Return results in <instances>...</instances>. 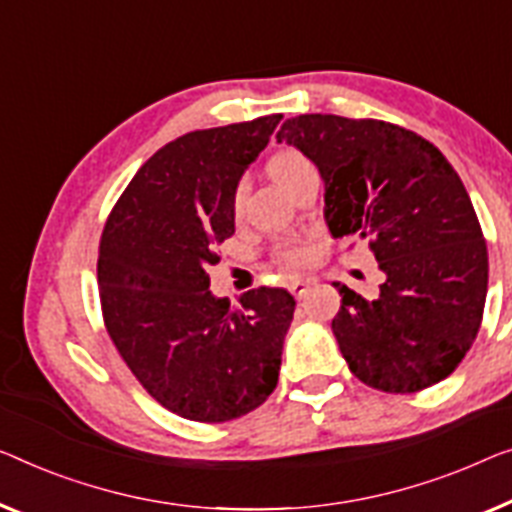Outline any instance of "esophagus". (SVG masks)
I'll list each match as a JSON object with an SVG mask.
<instances>
[{"mask_svg":"<svg viewBox=\"0 0 512 512\" xmlns=\"http://www.w3.org/2000/svg\"><path fill=\"white\" fill-rule=\"evenodd\" d=\"M310 287H312V280H292V282H289V292H292L296 299H303V296L310 292Z\"/></svg>","mask_w":512,"mask_h":512,"instance_id":"1","label":"esophagus"}]
</instances>
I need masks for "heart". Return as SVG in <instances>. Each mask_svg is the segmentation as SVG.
<instances>
[{
  "label": "heart",
  "mask_w": 512,
  "mask_h": 512,
  "mask_svg": "<svg viewBox=\"0 0 512 512\" xmlns=\"http://www.w3.org/2000/svg\"><path fill=\"white\" fill-rule=\"evenodd\" d=\"M310 167H312L310 160L305 158L303 154H299V151H280V154L271 158L269 172H271V177L287 190L289 183L299 177L301 172L310 170ZM243 209H246V183L239 181V183H236L234 193H232V213L236 218H239ZM278 257H280V262L287 264V266H303V264L310 262L312 253H310L308 246H303V243H289V246L280 248Z\"/></svg>",
  "instance_id": "b5f03b06"
}]
</instances>
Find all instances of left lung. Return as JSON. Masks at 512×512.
I'll use <instances>...</instances> for the list:
<instances>
[{"mask_svg":"<svg viewBox=\"0 0 512 512\" xmlns=\"http://www.w3.org/2000/svg\"><path fill=\"white\" fill-rule=\"evenodd\" d=\"M276 137L317 165L329 232L368 241L384 273L372 299L333 282L331 329L349 370L386 393L446 379L474 345L487 294V246L453 165L377 119L299 114Z\"/></svg>","mask_w":512,"mask_h":512,"instance_id":"1","label":"left lung"}]
</instances>
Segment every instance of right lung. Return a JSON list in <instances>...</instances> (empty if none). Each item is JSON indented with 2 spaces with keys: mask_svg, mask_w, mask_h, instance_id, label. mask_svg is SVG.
Segmentation results:
<instances>
[{
  "mask_svg": "<svg viewBox=\"0 0 512 512\" xmlns=\"http://www.w3.org/2000/svg\"><path fill=\"white\" fill-rule=\"evenodd\" d=\"M282 114L177 137L140 167L101 236L108 333L151 398L197 423L257 409L278 384L294 296L250 289L230 308L209 292L234 234L232 193Z\"/></svg>",
  "mask_w": 512,
  "mask_h": 512,
  "instance_id": "1",
  "label": "right lung"
}]
</instances>
